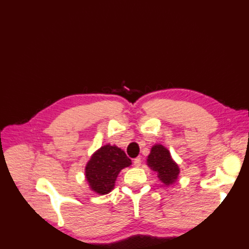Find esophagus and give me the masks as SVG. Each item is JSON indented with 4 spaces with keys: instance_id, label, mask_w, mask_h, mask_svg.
Here are the masks:
<instances>
[{
    "instance_id": "obj_1",
    "label": "esophagus",
    "mask_w": 249,
    "mask_h": 249,
    "mask_svg": "<svg viewBox=\"0 0 249 249\" xmlns=\"http://www.w3.org/2000/svg\"><path fill=\"white\" fill-rule=\"evenodd\" d=\"M134 165H135L136 167H139L140 165H141V159L140 158H136L134 160Z\"/></svg>"
}]
</instances>
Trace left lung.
Here are the masks:
<instances>
[{"instance_id":"8db88e82","label":"left lung","mask_w":249,"mask_h":249,"mask_svg":"<svg viewBox=\"0 0 249 249\" xmlns=\"http://www.w3.org/2000/svg\"><path fill=\"white\" fill-rule=\"evenodd\" d=\"M147 163L151 169L158 173V177L166 186L177 180L179 175L178 165L170 157L169 151L162 144H155L152 147Z\"/></svg>"}]
</instances>
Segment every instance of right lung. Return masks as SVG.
<instances>
[{"label":"right lung","mask_w":249,"mask_h":249,"mask_svg":"<svg viewBox=\"0 0 249 249\" xmlns=\"http://www.w3.org/2000/svg\"><path fill=\"white\" fill-rule=\"evenodd\" d=\"M130 159L116 145L106 144L92 154L85 168L89 187L98 194L109 193L122 169L129 166Z\"/></svg>","instance_id":"1"}]
</instances>
